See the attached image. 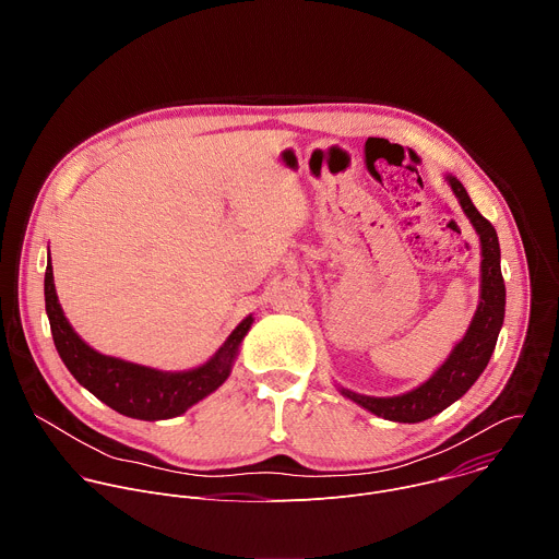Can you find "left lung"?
<instances>
[{
    "label": "left lung",
    "mask_w": 559,
    "mask_h": 559,
    "mask_svg": "<svg viewBox=\"0 0 559 559\" xmlns=\"http://www.w3.org/2000/svg\"><path fill=\"white\" fill-rule=\"evenodd\" d=\"M447 179L464 214L471 218L475 231L480 234V246H483L480 305H477V311L473 316L466 336L455 345V349L444 360V365L418 389L403 395H393V397H371V395H360L349 389H343V393L349 397V401L393 423H423L440 414L442 409H447L451 403L457 401V397H462L468 391V386L487 369L498 343V334L504 323L507 289H504V278L500 270V243H498L496 227L475 210L464 186L455 177H447Z\"/></svg>",
    "instance_id": "1"
}]
</instances>
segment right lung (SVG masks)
Returning <instances> with one entry per match:
<instances>
[{"label":"right lung","mask_w":559,"mask_h":559,"mask_svg":"<svg viewBox=\"0 0 559 559\" xmlns=\"http://www.w3.org/2000/svg\"><path fill=\"white\" fill-rule=\"evenodd\" d=\"M44 296L52 341L68 371L110 409L136 420L181 416L194 403L203 401L207 393L218 389L229 376L238 345L252 325V316H248L205 365L190 371L168 373L104 356L79 338L57 302L50 257L44 276Z\"/></svg>","instance_id":"1"}]
</instances>
